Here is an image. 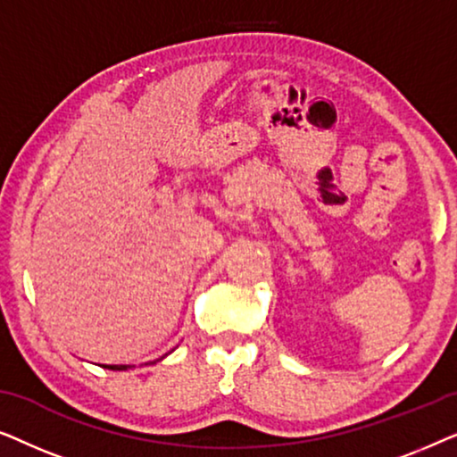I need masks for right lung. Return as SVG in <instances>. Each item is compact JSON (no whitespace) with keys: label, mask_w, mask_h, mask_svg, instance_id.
Segmentation results:
<instances>
[{"label":"right lung","mask_w":457,"mask_h":457,"mask_svg":"<svg viewBox=\"0 0 457 457\" xmlns=\"http://www.w3.org/2000/svg\"><path fill=\"white\" fill-rule=\"evenodd\" d=\"M104 368H110V370H127L129 366H104Z\"/></svg>","instance_id":"1"}]
</instances>
